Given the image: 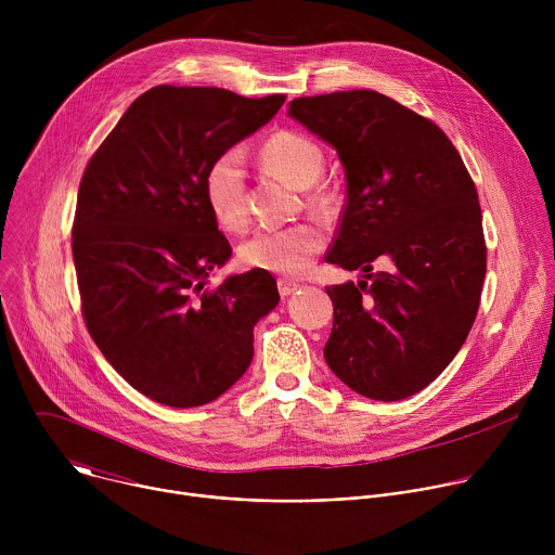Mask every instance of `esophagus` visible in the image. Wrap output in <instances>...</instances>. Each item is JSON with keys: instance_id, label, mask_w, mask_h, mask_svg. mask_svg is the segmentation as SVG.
Segmentation results:
<instances>
[{"instance_id": "1", "label": "esophagus", "mask_w": 555, "mask_h": 555, "mask_svg": "<svg viewBox=\"0 0 555 555\" xmlns=\"http://www.w3.org/2000/svg\"><path fill=\"white\" fill-rule=\"evenodd\" d=\"M298 287H300V283H298V281H292V279H279V292H281V296H289V294H294Z\"/></svg>"}]
</instances>
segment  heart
Instances as JSON below:
<instances>
[{
	"label": "heart",
	"mask_w": 555,
	"mask_h": 555,
	"mask_svg": "<svg viewBox=\"0 0 555 555\" xmlns=\"http://www.w3.org/2000/svg\"><path fill=\"white\" fill-rule=\"evenodd\" d=\"M263 165L292 184L294 189H309L319 182L325 169L323 149L311 138L296 131H279L261 146ZM204 197L225 230H244L248 223L246 202V167L244 155L236 149L219 153L204 173ZM325 234L319 223L300 221L285 228H263L244 242L242 261L255 270L279 274L305 272L313 257L323 250Z\"/></svg>",
	"instance_id": "1"
}]
</instances>
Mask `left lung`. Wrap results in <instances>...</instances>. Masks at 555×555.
Wrapping results in <instances>:
<instances>
[{
    "instance_id": "left-lung-1",
    "label": "left lung",
    "mask_w": 555,
    "mask_h": 555,
    "mask_svg": "<svg viewBox=\"0 0 555 555\" xmlns=\"http://www.w3.org/2000/svg\"><path fill=\"white\" fill-rule=\"evenodd\" d=\"M287 114L340 157L347 204L325 259L362 270L358 283L327 287L325 360L369 400L411 398L441 375L477 319L486 279L477 189L435 122L379 92L294 99ZM373 262L389 270L373 275Z\"/></svg>"
}]
</instances>
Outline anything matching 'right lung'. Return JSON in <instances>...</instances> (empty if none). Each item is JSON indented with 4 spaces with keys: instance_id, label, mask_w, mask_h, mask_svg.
<instances>
[{
    "instance_id": "add662e5",
    "label": "right lung",
    "mask_w": 555,
    "mask_h": 555,
    "mask_svg": "<svg viewBox=\"0 0 555 555\" xmlns=\"http://www.w3.org/2000/svg\"><path fill=\"white\" fill-rule=\"evenodd\" d=\"M283 103V94L151 88L83 173L72 228L83 319L107 362L157 404L217 400L248 371L253 330L281 300L268 270L204 292L232 255L206 204L204 173Z\"/></svg>"
}]
</instances>
